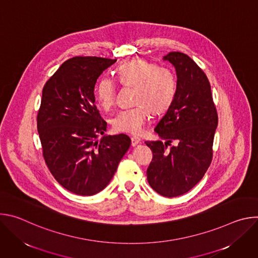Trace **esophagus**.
<instances>
[{
  "instance_id": "34e87169",
  "label": "esophagus",
  "mask_w": 258,
  "mask_h": 258,
  "mask_svg": "<svg viewBox=\"0 0 258 258\" xmlns=\"http://www.w3.org/2000/svg\"><path fill=\"white\" fill-rule=\"evenodd\" d=\"M141 143H142V140H141L140 138H138V137L132 138V146H133V147H136V146H138V145L141 144Z\"/></svg>"
}]
</instances>
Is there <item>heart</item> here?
<instances>
[{
	"label": "heart",
	"mask_w": 258,
	"mask_h": 258,
	"mask_svg": "<svg viewBox=\"0 0 258 258\" xmlns=\"http://www.w3.org/2000/svg\"><path fill=\"white\" fill-rule=\"evenodd\" d=\"M117 77L124 87L135 88V107L123 109L112 119L118 133L140 135L151 117V112L161 113L169 107L175 94V78L170 69L158 67L143 59H133L120 65ZM95 95L103 109L115 102L116 85L109 77H102L96 85Z\"/></svg>",
	"instance_id": "obj_1"
}]
</instances>
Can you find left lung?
I'll use <instances>...</instances> for the list:
<instances>
[{"instance_id": "obj_1", "label": "left lung", "mask_w": 258, "mask_h": 258, "mask_svg": "<svg viewBox=\"0 0 258 258\" xmlns=\"http://www.w3.org/2000/svg\"><path fill=\"white\" fill-rule=\"evenodd\" d=\"M163 60L175 69L176 88L154 128L161 140L145 142L153 152L147 179L154 191L171 198L189 192L208 169L217 113L208 79L193 59L170 52ZM171 141L177 145L168 149Z\"/></svg>"}]
</instances>
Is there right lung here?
<instances>
[{"mask_svg":"<svg viewBox=\"0 0 258 258\" xmlns=\"http://www.w3.org/2000/svg\"><path fill=\"white\" fill-rule=\"evenodd\" d=\"M116 59L73 57L65 61L43 89L38 132L51 173L71 193L92 196L113 177L127 152L126 135H104L107 122L95 105L101 73ZM99 134L103 137L98 140Z\"/></svg>","mask_w":258,"mask_h":258,"instance_id":"1","label":"right lung"}]
</instances>
